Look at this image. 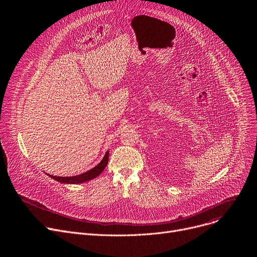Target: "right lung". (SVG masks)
Segmentation results:
<instances>
[{
    "label": "right lung",
    "mask_w": 257,
    "mask_h": 257,
    "mask_svg": "<svg viewBox=\"0 0 257 257\" xmlns=\"http://www.w3.org/2000/svg\"><path fill=\"white\" fill-rule=\"evenodd\" d=\"M107 161H108V152L105 153L103 159L101 160V162L95 166L94 168H92L91 170L81 174V175H77V176H72V177H58V176H53V175H49L52 179H55L58 182L64 183V184H80V183H84L87 182L89 180L94 179L95 177H97L106 167L107 165Z\"/></svg>",
    "instance_id": "add662e5"
}]
</instances>
